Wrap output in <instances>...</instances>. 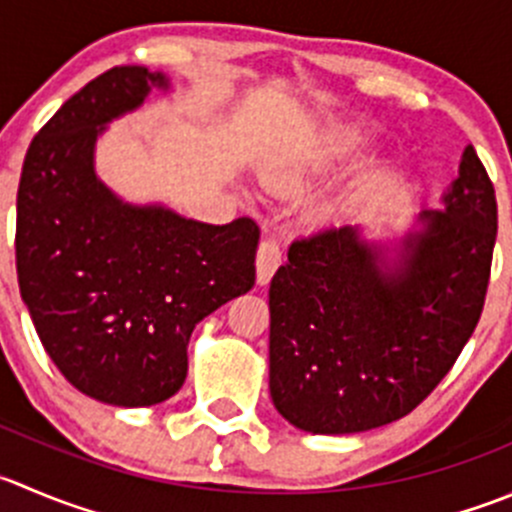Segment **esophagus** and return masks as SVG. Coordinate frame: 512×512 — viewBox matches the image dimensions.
I'll use <instances>...</instances> for the list:
<instances>
[{"label": "esophagus", "instance_id": "34e87169", "mask_svg": "<svg viewBox=\"0 0 512 512\" xmlns=\"http://www.w3.org/2000/svg\"><path fill=\"white\" fill-rule=\"evenodd\" d=\"M280 265H282L280 242H277V240H262L260 247H257V260H255L257 282H260V285H267V282L272 280V275H275V270Z\"/></svg>", "mask_w": 512, "mask_h": 512}]
</instances>
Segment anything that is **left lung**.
<instances>
[{
	"label": "left lung",
	"mask_w": 512,
	"mask_h": 512,
	"mask_svg": "<svg viewBox=\"0 0 512 512\" xmlns=\"http://www.w3.org/2000/svg\"><path fill=\"white\" fill-rule=\"evenodd\" d=\"M398 270L355 227L297 237L270 282V395L295 428L345 435L413 413L450 372L485 305L498 202L473 147L445 210L423 212Z\"/></svg>",
	"instance_id": "1"
}]
</instances>
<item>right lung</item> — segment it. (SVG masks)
<instances>
[{"instance_id": "add662e5", "label": "right lung", "mask_w": 512, "mask_h": 512, "mask_svg": "<svg viewBox=\"0 0 512 512\" xmlns=\"http://www.w3.org/2000/svg\"><path fill=\"white\" fill-rule=\"evenodd\" d=\"M160 72L117 64L34 135L17 190V277L44 350L79 393L119 408L172 398L202 317L255 285L260 227L130 207L94 177L102 124L142 104Z\"/></svg>"}]
</instances>
